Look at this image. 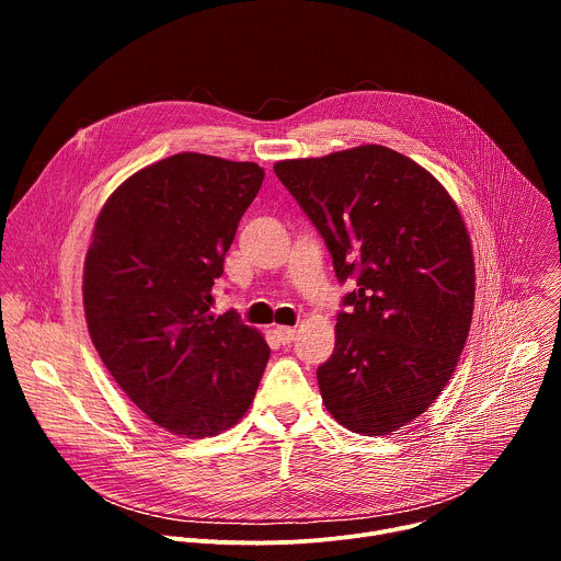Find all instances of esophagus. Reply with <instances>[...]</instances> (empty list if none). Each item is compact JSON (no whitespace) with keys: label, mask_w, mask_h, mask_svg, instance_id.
<instances>
[{"label":"esophagus","mask_w":561,"mask_h":561,"mask_svg":"<svg viewBox=\"0 0 561 561\" xmlns=\"http://www.w3.org/2000/svg\"><path fill=\"white\" fill-rule=\"evenodd\" d=\"M275 337L286 346V344L295 342L297 331H295V329H290V327H277V329H275Z\"/></svg>","instance_id":"obj_1"}]
</instances>
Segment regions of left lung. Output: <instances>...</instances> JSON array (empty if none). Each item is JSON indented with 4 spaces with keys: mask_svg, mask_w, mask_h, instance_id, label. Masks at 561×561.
Returning a JSON list of instances; mask_svg holds the SVG:
<instances>
[{
    "mask_svg": "<svg viewBox=\"0 0 561 561\" xmlns=\"http://www.w3.org/2000/svg\"><path fill=\"white\" fill-rule=\"evenodd\" d=\"M273 169L324 237L337 279H357L317 368L327 411L359 435L407 426L446 388L470 331L474 260L457 204L379 144Z\"/></svg>",
    "mask_w": 561,
    "mask_h": 561,
    "instance_id": "1",
    "label": "left lung"
}]
</instances>
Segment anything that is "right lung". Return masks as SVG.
I'll return each instance as SVG.
<instances>
[{"instance_id": "1", "label": "right lung", "mask_w": 561, "mask_h": 561, "mask_svg": "<svg viewBox=\"0 0 561 561\" xmlns=\"http://www.w3.org/2000/svg\"><path fill=\"white\" fill-rule=\"evenodd\" d=\"M253 162L180 152L119 184L84 262L87 324L130 402L180 437H213L251 409L271 348L213 286L260 193Z\"/></svg>"}]
</instances>
